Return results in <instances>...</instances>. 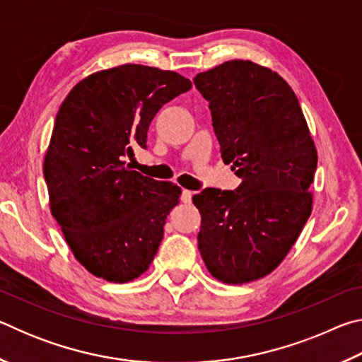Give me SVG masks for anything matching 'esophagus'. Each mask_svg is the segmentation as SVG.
I'll return each mask as SVG.
<instances>
[{"instance_id":"34e87169","label":"esophagus","mask_w":362,"mask_h":362,"mask_svg":"<svg viewBox=\"0 0 362 362\" xmlns=\"http://www.w3.org/2000/svg\"><path fill=\"white\" fill-rule=\"evenodd\" d=\"M192 198H193V192H189V189H183V192H182V203L189 204V203H192Z\"/></svg>"}]
</instances>
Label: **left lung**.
I'll return each instance as SVG.
<instances>
[{
  "instance_id": "1",
  "label": "left lung",
  "mask_w": 362,
  "mask_h": 362,
  "mask_svg": "<svg viewBox=\"0 0 362 362\" xmlns=\"http://www.w3.org/2000/svg\"><path fill=\"white\" fill-rule=\"evenodd\" d=\"M193 83L209 102L223 163L241 179L235 189L193 196L198 249L214 278L250 283L279 265L310 217L316 146L297 95L278 73L230 60Z\"/></svg>"
}]
</instances>
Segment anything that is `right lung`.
Instances as JSON below:
<instances>
[{
    "label": "right lung",
    "mask_w": 362,
    "mask_h": 362,
    "mask_svg": "<svg viewBox=\"0 0 362 362\" xmlns=\"http://www.w3.org/2000/svg\"><path fill=\"white\" fill-rule=\"evenodd\" d=\"M192 89L175 71L126 64L97 71L60 105L45 158L54 218L73 255L95 276L127 283L148 269L180 188L132 170L164 103Z\"/></svg>",
    "instance_id": "1"
}]
</instances>
